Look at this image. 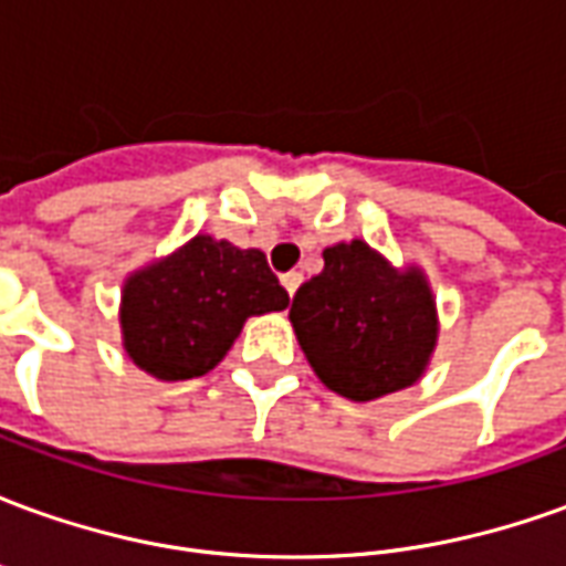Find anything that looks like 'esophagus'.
I'll return each instance as SVG.
<instances>
[{"label": "esophagus", "instance_id": "obj_1", "mask_svg": "<svg viewBox=\"0 0 566 566\" xmlns=\"http://www.w3.org/2000/svg\"><path fill=\"white\" fill-rule=\"evenodd\" d=\"M300 282H303V275H300V272H287V275H282V284H284V291H287V296L296 294Z\"/></svg>", "mask_w": 566, "mask_h": 566}]
</instances>
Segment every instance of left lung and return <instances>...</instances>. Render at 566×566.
<instances>
[{
  "label": "left lung",
  "instance_id": "obj_1",
  "mask_svg": "<svg viewBox=\"0 0 566 566\" xmlns=\"http://www.w3.org/2000/svg\"><path fill=\"white\" fill-rule=\"evenodd\" d=\"M291 324L315 376L357 403L416 385L439 333L424 272L394 270L360 239L324 248V270L294 294Z\"/></svg>",
  "mask_w": 566,
  "mask_h": 566
}]
</instances>
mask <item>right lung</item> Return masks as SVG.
I'll list each match as a JSON object with an SVG mask.
<instances>
[{"mask_svg":"<svg viewBox=\"0 0 566 566\" xmlns=\"http://www.w3.org/2000/svg\"><path fill=\"white\" fill-rule=\"evenodd\" d=\"M287 303L263 251L199 233L124 282V348L154 379H197L221 364L251 315Z\"/></svg>","mask_w":566,"mask_h":566,"instance_id":"obj_1","label":"right lung"}]
</instances>
